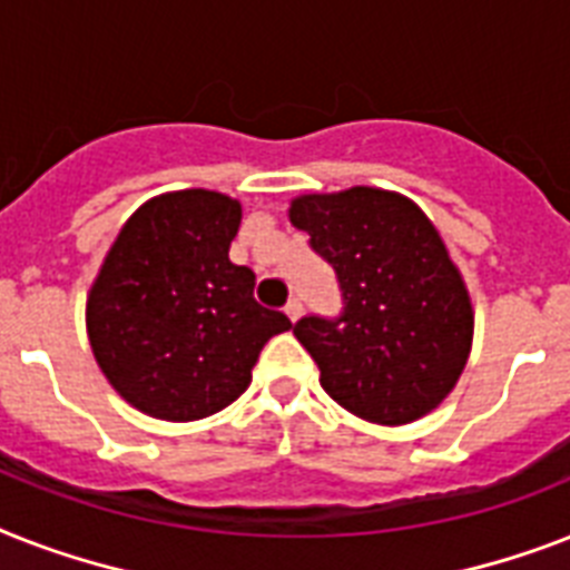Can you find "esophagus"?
Returning a JSON list of instances; mask_svg holds the SVG:
<instances>
[{
	"mask_svg": "<svg viewBox=\"0 0 570 570\" xmlns=\"http://www.w3.org/2000/svg\"><path fill=\"white\" fill-rule=\"evenodd\" d=\"M284 309H286V316L293 318V322H298L301 309H304V307H301V298H289V301H286Z\"/></svg>",
	"mask_w": 570,
	"mask_h": 570,
	"instance_id": "1",
	"label": "esophagus"
}]
</instances>
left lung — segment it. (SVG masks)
Returning a JSON list of instances; mask_svg holds the SVG:
<instances>
[{
	"mask_svg": "<svg viewBox=\"0 0 570 570\" xmlns=\"http://www.w3.org/2000/svg\"><path fill=\"white\" fill-rule=\"evenodd\" d=\"M289 219L340 284L336 316L293 327L327 395L374 424L428 415L465 368L474 327L436 228L410 198L374 187L301 196Z\"/></svg>",
	"mask_w": 570,
	"mask_h": 570,
	"instance_id": "left-lung-1",
	"label": "left lung"
}]
</instances>
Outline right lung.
Listing matches in <instances>:
<instances>
[{
  "label": "right lung",
  "mask_w": 570,
  "mask_h": 570,
  "mask_svg": "<svg viewBox=\"0 0 570 570\" xmlns=\"http://www.w3.org/2000/svg\"><path fill=\"white\" fill-rule=\"evenodd\" d=\"M243 210L210 189L151 198L119 230L87 298L96 363L119 395L164 421L219 413L252 383L263 345L293 327L228 261Z\"/></svg>",
  "instance_id": "1"
}]
</instances>
